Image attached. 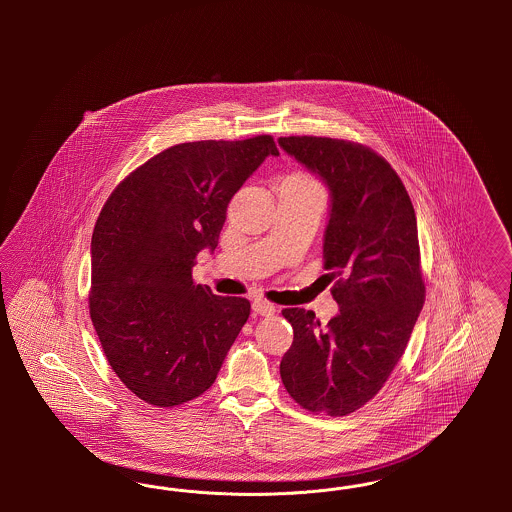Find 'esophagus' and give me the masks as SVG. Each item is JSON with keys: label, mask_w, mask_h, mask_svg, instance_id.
<instances>
[{"label": "esophagus", "mask_w": 512, "mask_h": 512, "mask_svg": "<svg viewBox=\"0 0 512 512\" xmlns=\"http://www.w3.org/2000/svg\"><path fill=\"white\" fill-rule=\"evenodd\" d=\"M251 307H253V313H255V315H261V317H270V315L276 313V305L268 303L265 299H255Z\"/></svg>", "instance_id": "esophagus-1"}]
</instances>
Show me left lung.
Returning <instances> with one entry per match:
<instances>
[{"instance_id":"8db88e82","label":"left lung","mask_w":512,"mask_h":512,"mask_svg":"<svg viewBox=\"0 0 512 512\" xmlns=\"http://www.w3.org/2000/svg\"><path fill=\"white\" fill-rule=\"evenodd\" d=\"M280 147L330 190L324 268L340 313L284 309L292 347L280 363L288 393L311 413L345 416L368 403L405 353L426 288L411 197L390 163L347 140L288 136Z\"/></svg>"}]
</instances>
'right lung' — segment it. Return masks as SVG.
Instances as JSON below:
<instances>
[{"label": "right lung", "instance_id": "right-lung-1", "mask_svg": "<svg viewBox=\"0 0 512 512\" xmlns=\"http://www.w3.org/2000/svg\"><path fill=\"white\" fill-rule=\"evenodd\" d=\"M272 136L169 147L109 195L92 234L90 317L122 384L155 407L209 390L249 318L244 297L194 284L201 249L219 244L226 207Z\"/></svg>", "mask_w": 512, "mask_h": 512}]
</instances>
